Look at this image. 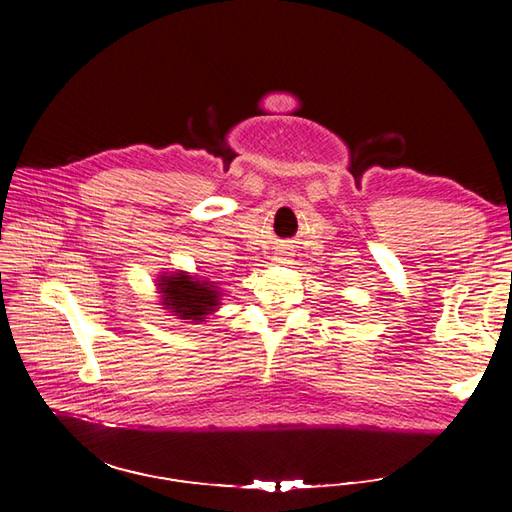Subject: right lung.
Here are the masks:
<instances>
[{
	"label": "right lung",
	"instance_id": "obj_1",
	"mask_svg": "<svg viewBox=\"0 0 512 512\" xmlns=\"http://www.w3.org/2000/svg\"><path fill=\"white\" fill-rule=\"evenodd\" d=\"M164 305L183 320H198L203 322V316L213 312L218 305L220 292H215L213 282H200L194 277L179 273L177 277H168L164 280Z\"/></svg>",
	"mask_w": 512,
	"mask_h": 512
}]
</instances>
